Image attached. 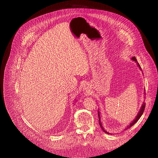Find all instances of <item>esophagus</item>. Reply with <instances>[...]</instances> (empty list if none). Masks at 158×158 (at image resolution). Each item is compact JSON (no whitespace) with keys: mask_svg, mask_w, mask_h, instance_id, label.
Listing matches in <instances>:
<instances>
[{"mask_svg":"<svg viewBox=\"0 0 158 158\" xmlns=\"http://www.w3.org/2000/svg\"><path fill=\"white\" fill-rule=\"evenodd\" d=\"M83 89H83V90H84V92H85V93H86V94H88V92H89V89H88V86H86V85L84 86Z\"/></svg>","mask_w":158,"mask_h":158,"instance_id":"obj_1","label":"esophagus"}]
</instances>
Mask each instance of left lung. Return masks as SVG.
I'll use <instances>...</instances> for the list:
<instances>
[{"label": "left lung", "instance_id": "obj_1", "mask_svg": "<svg viewBox=\"0 0 158 158\" xmlns=\"http://www.w3.org/2000/svg\"><path fill=\"white\" fill-rule=\"evenodd\" d=\"M131 60L135 61V62L136 63V64H137V66L139 67V69L142 71V69H141L140 65H139V63H138V61H137V60H136V57H135V56L132 57L131 58ZM145 90H144V92H145ZM144 94H145V92H144ZM145 102H143V104H142V106H141L140 109H139V111H138V114H137V115H136V117H135V118L129 123V125L125 129H124V131H126V130L129 129L130 127H131L132 126H133L135 123H136L138 122V120L139 119V118L141 117V116H142V114L143 113V111H144V110H145ZM98 120H99V125H100V126H101V129H102V131L105 132V133H106V134H108V135H113V133H110V132L106 131L104 129V128L103 127L102 123V122H101V114H100V111H98Z\"/></svg>", "mask_w": 158, "mask_h": 158}]
</instances>
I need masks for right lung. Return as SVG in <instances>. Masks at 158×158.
Listing matches in <instances>:
<instances>
[{
  "label": "right lung",
  "mask_w": 158,
  "mask_h": 158,
  "mask_svg": "<svg viewBox=\"0 0 158 158\" xmlns=\"http://www.w3.org/2000/svg\"><path fill=\"white\" fill-rule=\"evenodd\" d=\"M76 101H76H76H75V102H74V103H75V102H76Z\"/></svg>",
  "instance_id": "right-lung-1"
}]
</instances>
